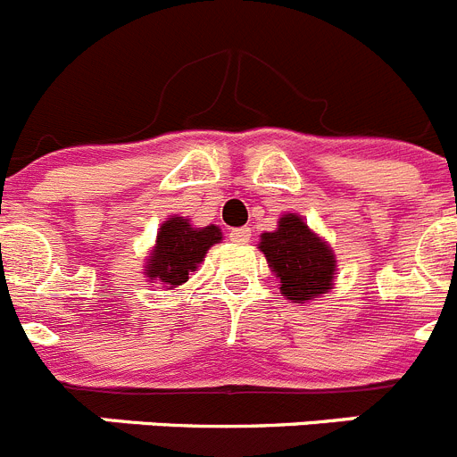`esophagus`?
<instances>
[{"mask_svg": "<svg viewBox=\"0 0 457 457\" xmlns=\"http://www.w3.org/2000/svg\"><path fill=\"white\" fill-rule=\"evenodd\" d=\"M228 237H231V242H236V245H245V242H249V237H252V228H249V226L233 228V231L228 233Z\"/></svg>", "mask_w": 457, "mask_h": 457, "instance_id": "esophagus-1", "label": "esophagus"}]
</instances>
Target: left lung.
I'll return each mask as SVG.
<instances>
[{
  "mask_svg": "<svg viewBox=\"0 0 457 457\" xmlns=\"http://www.w3.org/2000/svg\"><path fill=\"white\" fill-rule=\"evenodd\" d=\"M258 249L278 277L281 295L295 304H304L334 286L337 258L332 247L295 212L278 220L277 231L263 233Z\"/></svg>",
  "mask_w": 457,
  "mask_h": 457,
  "instance_id": "8db88e82",
  "label": "left lung"
}]
</instances>
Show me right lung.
<instances>
[{"label": "right lung", "mask_w": 457, "mask_h": 457, "mask_svg": "<svg viewBox=\"0 0 457 457\" xmlns=\"http://www.w3.org/2000/svg\"><path fill=\"white\" fill-rule=\"evenodd\" d=\"M221 240V231L215 224L194 228L189 220L169 217L157 231L155 247L146 258V277L162 281L169 288H179L196 270L212 245Z\"/></svg>", "instance_id": "obj_1"}]
</instances>
